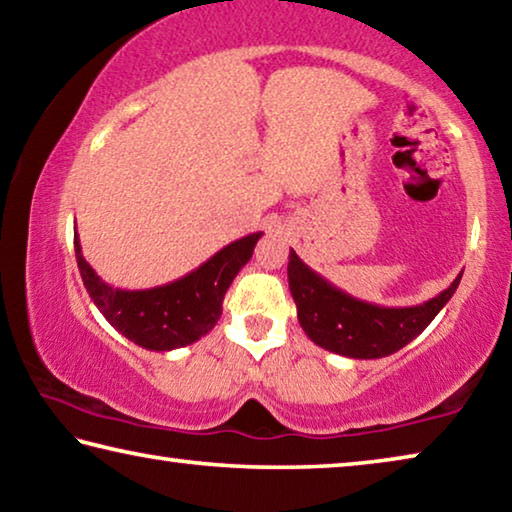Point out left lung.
<instances>
[{"mask_svg":"<svg viewBox=\"0 0 512 512\" xmlns=\"http://www.w3.org/2000/svg\"><path fill=\"white\" fill-rule=\"evenodd\" d=\"M289 289L305 334L320 348L350 359H381L424 332L454 296L463 273L445 291L415 307H379L352 298L289 253Z\"/></svg>","mask_w":512,"mask_h":512,"instance_id":"obj_1","label":"left lung"}]
</instances>
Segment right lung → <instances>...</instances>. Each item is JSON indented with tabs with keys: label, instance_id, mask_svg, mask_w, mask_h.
<instances>
[{
	"label": "right lung",
	"instance_id": "1",
	"mask_svg": "<svg viewBox=\"0 0 512 512\" xmlns=\"http://www.w3.org/2000/svg\"><path fill=\"white\" fill-rule=\"evenodd\" d=\"M262 232L232 241L212 255L196 271L162 287L126 291L115 289L94 273L81 253L79 235L74 232V253L85 289L103 318L140 348L169 352L196 343L221 318L225 291L237 273L253 257Z\"/></svg>",
	"mask_w": 512,
	"mask_h": 512
}]
</instances>
